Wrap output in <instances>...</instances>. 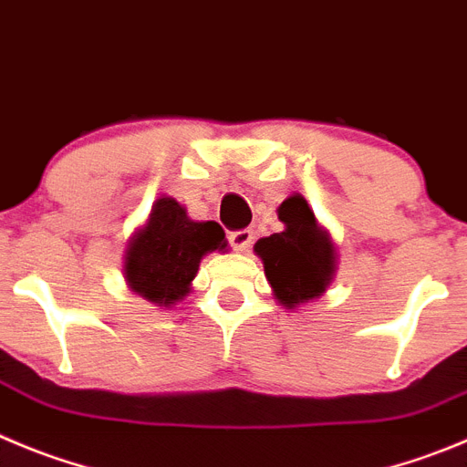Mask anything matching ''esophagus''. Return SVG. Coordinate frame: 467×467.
I'll use <instances>...</instances> for the list:
<instances>
[{"label": "esophagus", "instance_id": "1", "mask_svg": "<svg viewBox=\"0 0 467 467\" xmlns=\"http://www.w3.org/2000/svg\"><path fill=\"white\" fill-rule=\"evenodd\" d=\"M230 244H233L234 251L244 254V251H248L251 244H254V233H251V230H239V233H233L230 234Z\"/></svg>", "mask_w": 467, "mask_h": 467}]
</instances>
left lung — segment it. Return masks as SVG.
<instances>
[{
    "instance_id": "8db88e82",
    "label": "left lung",
    "mask_w": 467,
    "mask_h": 467,
    "mask_svg": "<svg viewBox=\"0 0 467 467\" xmlns=\"http://www.w3.org/2000/svg\"><path fill=\"white\" fill-rule=\"evenodd\" d=\"M281 233L255 242L254 251L265 265L272 293L283 308L316 302L337 274V246L329 230L317 223L306 198L293 193L276 209Z\"/></svg>"
}]
</instances>
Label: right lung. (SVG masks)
Returning a JSON list of instances; mask_svg holds the SVG:
<instances>
[{
  "mask_svg": "<svg viewBox=\"0 0 467 467\" xmlns=\"http://www.w3.org/2000/svg\"><path fill=\"white\" fill-rule=\"evenodd\" d=\"M225 248L228 239L216 221H193L184 204L161 195L129 239L124 281L154 306L172 308L191 293L204 255Z\"/></svg>",
  "mask_w": 467,
  "mask_h": 467,
  "instance_id": "right-lung-1",
  "label": "right lung"
}]
</instances>
